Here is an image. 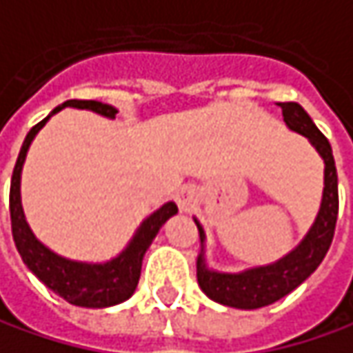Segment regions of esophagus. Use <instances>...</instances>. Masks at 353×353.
<instances>
[{
  "instance_id": "34e87169",
  "label": "esophagus",
  "mask_w": 353,
  "mask_h": 353,
  "mask_svg": "<svg viewBox=\"0 0 353 353\" xmlns=\"http://www.w3.org/2000/svg\"><path fill=\"white\" fill-rule=\"evenodd\" d=\"M174 199H176L177 207L181 211H190L195 203V193H193L192 188H179L174 195Z\"/></svg>"
}]
</instances>
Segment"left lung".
I'll use <instances>...</instances> for the list:
<instances>
[{
  "label": "left lung",
  "mask_w": 353,
  "mask_h": 353,
  "mask_svg": "<svg viewBox=\"0 0 353 353\" xmlns=\"http://www.w3.org/2000/svg\"><path fill=\"white\" fill-rule=\"evenodd\" d=\"M281 108L288 130L308 138V142L324 161V188L320 209L310 229L300 239L294 249H290L274 263L256 265L239 272H225L207 265L205 229L197 217H193L201 237V253L197 256V283L205 292V296L223 306L254 310L284 299L314 272L332 245L338 219V174L332 156V146L300 104L284 102Z\"/></svg>",
  "instance_id": "obj_1"
}]
</instances>
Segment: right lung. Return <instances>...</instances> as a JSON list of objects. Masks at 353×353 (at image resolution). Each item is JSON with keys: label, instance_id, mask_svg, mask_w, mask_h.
Wrapping results in <instances>:
<instances>
[{"label": "right lung", "instance_id": "1", "mask_svg": "<svg viewBox=\"0 0 353 353\" xmlns=\"http://www.w3.org/2000/svg\"><path fill=\"white\" fill-rule=\"evenodd\" d=\"M79 108V110H90L97 114L114 120L118 110L110 104L97 102V100H67L51 110V114L43 118L37 126H33L25 136L21 152L17 156L13 176H11V190H9V213H11V231L15 247L21 254L27 268L37 276L47 288H51L54 294L65 299L74 306L85 308H108L116 306L134 294L140 270H142V259L150 249L152 241L160 233L161 225L174 217L177 213V205L174 201L163 203L160 209L150 213L144 221L138 225L128 245L120 253L102 261V263H86V261H74L63 254L54 253L45 243H41L35 233L31 231L29 223L25 219L23 203H21V172H23L27 152L33 144L39 130L63 108Z\"/></svg>", "mask_w": 353, "mask_h": 353}]
</instances>
